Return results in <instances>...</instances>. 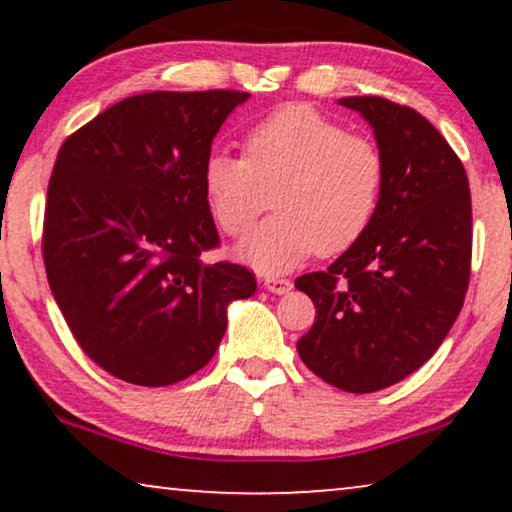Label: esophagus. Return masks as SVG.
Segmentation results:
<instances>
[{
  "label": "esophagus",
  "instance_id": "esophagus-1",
  "mask_svg": "<svg viewBox=\"0 0 512 512\" xmlns=\"http://www.w3.org/2000/svg\"><path fill=\"white\" fill-rule=\"evenodd\" d=\"M265 289L270 293H277V296H282V293H289L291 291V279H284V277H268L263 282Z\"/></svg>",
  "mask_w": 512,
  "mask_h": 512
}]
</instances>
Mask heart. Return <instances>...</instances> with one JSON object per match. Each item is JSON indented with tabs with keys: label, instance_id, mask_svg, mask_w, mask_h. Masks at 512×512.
<instances>
[{
	"label": "heart",
	"instance_id": "obj_1",
	"mask_svg": "<svg viewBox=\"0 0 512 512\" xmlns=\"http://www.w3.org/2000/svg\"><path fill=\"white\" fill-rule=\"evenodd\" d=\"M384 156L310 104H286L244 135V158L209 153L202 165L207 212L226 235H242L272 191L275 216L237 244L251 268L277 275L310 258L352 249L373 223L384 188Z\"/></svg>",
	"mask_w": 512,
	"mask_h": 512
}]
</instances>
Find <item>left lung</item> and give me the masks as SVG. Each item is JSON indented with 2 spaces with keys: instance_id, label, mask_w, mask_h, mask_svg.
Returning <instances> with one entry per match:
<instances>
[{
  "instance_id": "1",
  "label": "left lung",
  "mask_w": 512,
  "mask_h": 512,
  "mask_svg": "<svg viewBox=\"0 0 512 512\" xmlns=\"http://www.w3.org/2000/svg\"><path fill=\"white\" fill-rule=\"evenodd\" d=\"M373 128L384 188L368 233L326 272L296 279L317 307L298 354L321 380L373 394L436 354L464 305L473 216L468 177L445 137L384 97H340Z\"/></svg>"
}]
</instances>
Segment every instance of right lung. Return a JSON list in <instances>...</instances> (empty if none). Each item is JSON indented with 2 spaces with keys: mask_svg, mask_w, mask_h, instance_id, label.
I'll use <instances>...</instances> for the list:
<instances>
[{
  "mask_svg": "<svg viewBox=\"0 0 512 512\" xmlns=\"http://www.w3.org/2000/svg\"><path fill=\"white\" fill-rule=\"evenodd\" d=\"M237 90L132 95L60 146L48 181L44 263L69 331L97 366L139 387L205 368L228 305L256 277L205 263L219 244L202 165Z\"/></svg>",
  "mask_w": 512,
  "mask_h": 512,
  "instance_id": "right-lung-1",
  "label": "right lung"
}]
</instances>
